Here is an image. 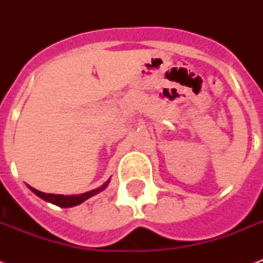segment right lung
<instances>
[{"instance_id":"right-lung-1","label":"right lung","mask_w":263,"mask_h":263,"mask_svg":"<svg viewBox=\"0 0 263 263\" xmlns=\"http://www.w3.org/2000/svg\"><path fill=\"white\" fill-rule=\"evenodd\" d=\"M107 184H109V181L103 184L102 187L86 192V194H82V195H54V194H45V192L38 191V190H35V188L32 187H30V190L34 192L35 195H38L39 198H42V199L47 200V202H50V203L53 204H57L60 208H72V206H76V204L83 203L84 200L88 199L90 196L101 192L103 188H106Z\"/></svg>"}]
</instances>
